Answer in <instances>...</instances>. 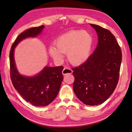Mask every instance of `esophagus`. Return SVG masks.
Wrapping results in <instances>:
<instances>
[{"label": "esophagus", "mask_w": 132, "mask_h": 132, "mask_svg": "<svg viewBox=\"0 0 132 132\" xmlns=\"http://www.w3.org/2000/svg\"><path fill=\"white\" fill-rule=\"evenodd\" d=\"M72 70L70 68H64L62 71V74L64 75L68 74H72Z\"/></svg>", "instance_id": "34e87169"}]
</instances>
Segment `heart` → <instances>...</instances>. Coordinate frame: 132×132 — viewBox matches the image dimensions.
<instances>
[{
    "label": "heart",
    "mask_w": 132,
    "mask_h": 132,
    "mask_svg": "<svg viewBox=\"0 0 132 132\" xmlns=\"http://www.w3.org/2000/svg\"><path fill=\"white\" fill-rule=\"evenodd\" d=\"M93 43V38L85 30H71L62 35L54 41V47L50 46V55L56 60L62 58V53H66L69 62L79 65L89 57Z\"/></svg>",
    "instance_id": "heart-1"
}]
</instances>
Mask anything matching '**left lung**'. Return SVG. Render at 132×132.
Here are the masks:
<instances>
[{
	"mask_svg": "<svg viewBox=\"0 0 132 132\" xmlns=\"http://www.w3.org/2000/svg\"><path fill=\"white\" fill-rule=\"evenodd\" d=\"M98 36L94 52L83 63L72 68L74 93L88 105L101 104L115 89L119 79L122 53L115 37L109 30L91 24Z\"/></svg>",
	"mask_w": 132,
	"mask_h": 132,
	"instance_id": "1",
	"label": "left lung"
}]
</instances>
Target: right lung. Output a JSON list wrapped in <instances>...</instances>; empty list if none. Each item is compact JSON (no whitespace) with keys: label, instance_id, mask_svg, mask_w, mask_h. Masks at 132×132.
<instances>
[{"label":"right lung","instance_id":"right-lung-1","mask_svg":"<svg viewBox=\"0 0 132 132\" xmlns=\"http://www.w3.org/2000/svg\"><path fill=\"white\" fill-rule=\"evenodd\" d=\"M44 28V26H41L24 30L14 41L10 52V77L13 86L24 100L36 106L49 105L57 97L63 79L62 73L63 67H45L35 77H24L17 70L13 53L15 47L22 40L36 37Z\"/></svg>","mask_w":132,"mask_h":132}]
</instances>
